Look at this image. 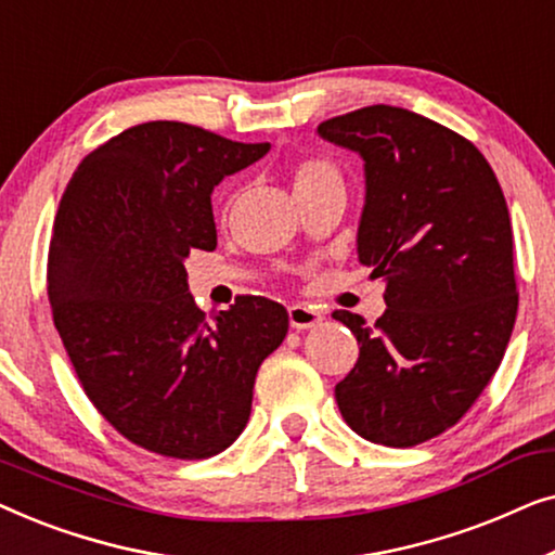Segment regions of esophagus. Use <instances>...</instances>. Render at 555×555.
<instances>
[{
    "label": "esophagus",
    "instance_id": "obj_1",
    "mask_svg": "<svg viewBox=\"0 0 555 555\" xmlns=\"http://www.w3.org/2000/svg\"><path fill=\"white\" fill-rule=\"evenodd\" d=\"M287 318H291V325L295 331L315 328L323 321V315L313 306H291L287 308Z\"/></svg>",
    "mask_w": 555,
    "mask_h": 555
}]
</instances>
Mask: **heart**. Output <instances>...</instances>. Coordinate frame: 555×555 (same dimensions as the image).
<instances>
[{
	"mask_svg": "<svg viewBox=\"0 0 555 555\" xmlns=\"http://www.w3.org/2000/svg\"><path fill=\"white\" fill-rule=\"evenodd\" d=\"M323 186H344L338 166L325 156H306L293 166V189L295 196L315 192Z\"/></svg>",
	"mask_w": 555,
	"mask_h": 555,
	"instance_id": "obj_1",
	"label": "heart"
}]
</instances>
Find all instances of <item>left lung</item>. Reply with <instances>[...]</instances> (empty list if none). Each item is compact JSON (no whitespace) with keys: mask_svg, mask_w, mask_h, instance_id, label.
<instances>
[{"mask_svg":"<svg viewBox=\"0 0 555 555\" xmlns=\"http://www.w3.org/2000/svg\"><path fill=\"white\" fill-rule=\"evenodd\" d=\"M363 158L359 260L384 278L374 325L336 310L359 361L336 384L356 435L414 447L457 424L503 361L518 287L503 189L475 143L406 108L369 105L318 126Z\"/></svg>","mask_w":555,"mask_h":555,"instance_id":"8db88e82","label":"left lung"}]
</instances>
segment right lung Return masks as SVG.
Listing matches in <instances>:
<instances>
[{"label": "right lung", "instance_id": "1", "mask_svg": "<svg viewBox=\"0 0 555 555\" xmlns=\"http://www.w3.org/2000/svg\"><path fill=\"white\" fill-rule=\"evenodd\" d=\"M270 143L149 120L82 158L60 199L48 255L55 328L82 391L128 442L177 460L227 450L253 412L260 363L287 310L242 295L207 315L184 260L217 247L211 192Z\"/></svg>", "mask_w": 555, "mask_h": 555}]
</instances>
